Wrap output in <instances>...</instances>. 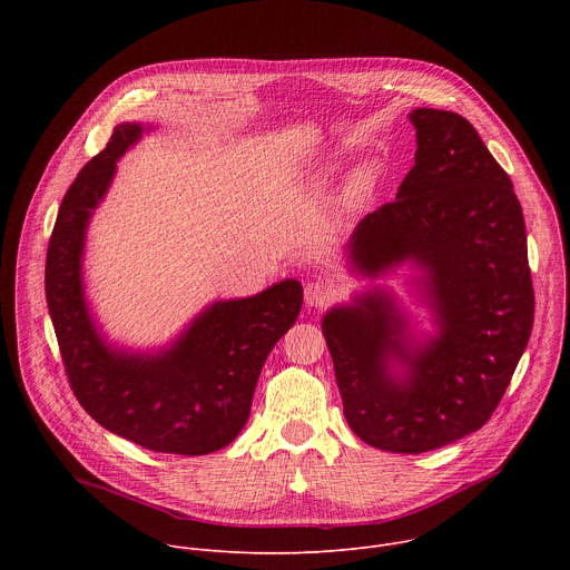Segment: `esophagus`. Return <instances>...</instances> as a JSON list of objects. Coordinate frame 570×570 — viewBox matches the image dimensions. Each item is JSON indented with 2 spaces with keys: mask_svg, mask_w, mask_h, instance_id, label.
Segmentation results:
<instances>
[{
  "mask_svg": "<svg viewBox=\"0 0 570 570\" xmlns=\"http://www.w3.org/2000/svg\"><path fill=\"white\" fill-rule=\"evenodd\" d=\"M334 295H336V288L327 279H315V282L306 284V288H304V302L311 308L327 306L334 299Z\"/></svg>",
  "mask_w": 570,
  "mask_h": 570,
  "instance_id": "esophagus-1",
  "label": "esophagus"
}]
</instances>
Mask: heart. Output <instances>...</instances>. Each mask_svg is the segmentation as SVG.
I'll return each instance as SVG.
<instances>
[{"label":"heart","instance_id":"b5f03b06","mask_svg":"<svg viewBox=\"0 0 570 570\" xmlns=\"http://www.w3.org/2000/svg\"><path fill=\"white\" fill-rule=\"evenodd\" d=\"M381 165L376 159H367L363 161V165L347 178L345 183V189H343V205L354 209V207H361L376 189L379 180H381ZM308 174H295V185H306L308 183Z\"/></svg>","mask_w":570,"mask_h":570}]
</instances>
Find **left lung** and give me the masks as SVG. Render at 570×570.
Instances as JSON below:
<instances>
[{
    "instance_id": "obj_1",
    "label": "left lung",
    "mask_w": 570,
    "mask_h": 570,
    "mask_svg": "<svg viewBox=\"0 0 570 570\" xmlns=\"http://www.w3.org/2000/svg\"><path fill=\"white\" fill-rule=\"evenodd\" d=\"M415 167L347 255L367 277L413 262L440 332L417 343L379 288L322 317L343 413L370 446L424 453L487 424L530 341L534 291L521 203L475 128L417 108ZM402 367L393 372V365Z\"/></svg>"
}]
</instances>
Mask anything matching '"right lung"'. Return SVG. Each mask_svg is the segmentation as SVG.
Here are the masks:
<instances>
[{
	"instance_id": "add662e5",
	"label": "right lung",
	"mask_w": 570,
	"mask_h": 570,
	"mask_svg": "<svg viewBox=\"0 0 570 570\" xmlns=\"http://www.w3.org/2000/svg\"><path fill=\"white\" fill-rule=\"evenodd\" d=\"M141 132V124H119L67 189L47 250V306L69 385L95 422L148 451L205 455L246 426L262 367L299 315L302 284L284 279L253 297L214 302L157 354L110 345L86 302V232L117 159Z\"/></svg>"
}]
</instances>
